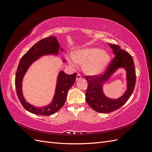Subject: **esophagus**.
Instances as JSON below:
<instances>
[{"label": "esophagus", "mask_w": 152, "mask_h": 152, "mask_svg": "<svg viewBox=\"0 0 152 152\" xmlns=\"http://www.w3.org/2000/svg\"><path fill=\"white\" fill-rule=\"evenodd\" d=\"M81 79H82V75L80 74H77V77H76V80L78 81V80H80Z\"/></svg>", "instance_id": "obj_1"}]
</instances>
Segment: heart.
I'll return each mask as SVG.
<instances>
[{
  "instance_id": "b5f03b06",
  "label": "heart",
  "mask_w": 152,
  "mask_h": 152,
  "mask_svg": "<svg viewBox=\"0 0 152 152\" xmlns=\"http://www.w3.org/2000/svg\"><path fill=\"white\" fill-rule=\"evenodd\" d=\"M110 61L109 54L102 49L91 48L77 50L73 58L69 59V63L75 66V63L84 65V71L91 75L102 72Z\"/></svg>"
}]
</instances>
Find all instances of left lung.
I'll list each match as a JSON object with an SVG mask.
<instances>
[{
    "label": "left lung",
    "instance_id": "1",
    "mask_svg": "<svg viewBox=\"0 0 152 152\" xmlns=\"http://www.w3.org/2000/svg\"><path fill=\"white\" fill-rule=\"evenodd\" d=\"M113 50L115 57L103 74L85 76L87 81L86 100L90 107L99 113H110L115 111L126 103L134 89L136 75L134 61L129 53L117 45L109 44ZM124 67L126 70L127 90L121 97L111 99L107 97L102 91V85L117 69Z\"/></svg>",
    "mask_w": 152,
    "mask_h": 152
}]
</instances>
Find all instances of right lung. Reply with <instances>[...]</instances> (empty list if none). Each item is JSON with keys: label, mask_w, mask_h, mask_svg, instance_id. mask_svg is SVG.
<instances>
[{"label": "right lung", "mask_w": 152, "mask_h": 152, "mask_svg": "<svg viewBox=\"0 0 152 152\" xmlns=\"http://www.w3.org/2000/svg\"><path fill=\"white\" fill-rule=\"evenodd\" d=\"M60 45L54 36L43 39L34 45L21 58L15 77V86L17 96L20 103L27 111L39 115L48 116L56 113L65 104L68 90L75 83L77 73L67 75L63 71L59 73L56 90L53 101L49 104L43 107H36L25 99L22 93V81L30 66L42 56L48 54L57 55ZM63 50V49H60ZM65 61V59H64Z\"/></svg>", "instance_id": "right-lung-1"}]
</instances>
